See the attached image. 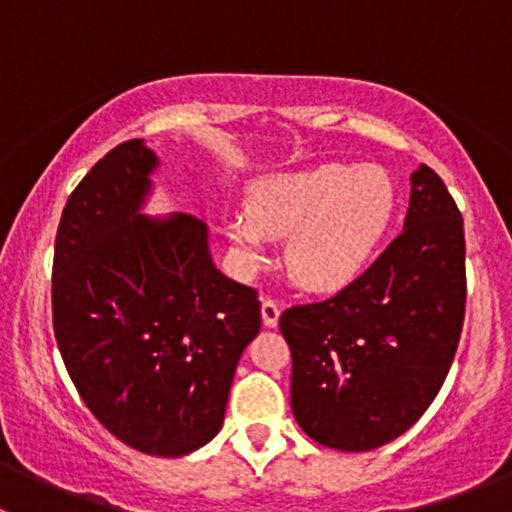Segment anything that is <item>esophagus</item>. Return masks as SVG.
<instances>
[{
    "instance_id": "esophagus-1",
    "label": "esophagus",
    "mask_w": 512,
    "mask_h": 512,
    "mask_svg": "<svg viewBox=\"0 0 512 512\" xmlns=\"http://www.w3.org/2000/svg\"><path fill=\"white\" fill-rule=\"evenodd\" d=\"M280 304L275 302V299L265 297L262 299V322H265V327H277V322H280Z\"/></svg>"
}]
</instances>
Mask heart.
<instances>
[{
  "label": "heart",
  "instance_id": "1",
  "mask_svg": "<svg viewBox=\"0 0 512 512\" xmlns=\"http://www.w3.org/2000/svg\"><path fill=\"white\" fill-rule=\"evenodd\" d=\"M396 188L381 165L322 163L262 178L225 230L245 267L267 262L270 237H287L285 265L299 287L334 292L366 270L389 232Z\"/></svg>",
  "mask_w": 512,
  "mask_h": 512
}]
</instances>
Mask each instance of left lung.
Listing matches in <instances>:
<instances>
[{
  "mask_svg": "<svg viewBox=\"0 0 512 512\" xmlns=\"http://www.w3.org/2000/svg\"><path fill=\"white\" fill-rule=\"evenodd\" d=\"M466 317L463 218L428 165L411 175L404 232L352 285L282 312L292 414L337 451H374L431 406Z\"/></svg>",
  "mask_w": 512,
  "mask_h": 512,
  "instance_id": "obj_1",
  "label": "left lung"
}]
</instances>
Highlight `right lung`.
<instances>
[{
	"label": "right lung",
	"mask_w": 512,
	"mask_h": 512,
	"mask_svg": "<svg viewBox=\"0 0 512 512\" xmlns=\"http://www.w3.org/2000/svg\"><path fill=\"white\" fill-rule=\"evenodd\" d=\"M158 158L141 138L108 151L61 213L51 317L61 359L103 428L178 458L220 431L260 299L225 277L193 215L146 218Z\"/></svg>",
	"instance_id": "right-lung-1"
}]
</instances>
